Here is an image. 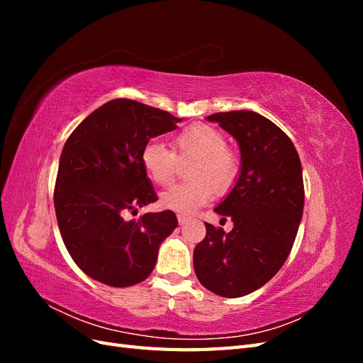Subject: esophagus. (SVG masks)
<instances>
[{
	"instance_id": "obj_1",
	"label": "esophagus",
	"mask_w": 363,
	"mask_h": 363,
	"mask_svg": "<svg viewBox=\"0 0 363 363\" xmlns=\"http://www.w3.org/2000/svg\"><path fill=\"white\" fill-rule=\"evenodd\" d=\"M177 219H179V224H180V225H183V224L188 223V216H186V215L179 213V215H177Z\"/></svg>"
}]
</instances>
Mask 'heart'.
Here are the masks:
<instances>
[{
  "label": "heart",
  "instance_id": "b5f03b06",
  "mask_svg": "<svg viewBox=\"0 0 363 363\" xmlns=\"http://www.w3.org/2000/svg\"><path fill=\"white\" fill-rule=\"evenodd\" d=\"M177 156H195L188 177L191 182L175 184L160 196L167 211L191 215L212 200L213 191L221 194L233 184L238 160L228 151L223 131L207 124H192L182 130L174 140ZM140 163L150 180L167 188L175 177L177 157L159 140H150L140 151Z\"/></svg>",
  "mask_w": 363,
  "mask_h": 363
}]
</instances>
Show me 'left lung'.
I'll list each match as a JSON object with an SVG mask.
<instances>
[{"label":"left lung","instance_id":"8db88e82","mask_svg":"<svg viewBox=\"0 0 363 363\" xmlns=\"http://www.w3.org/2000/svg\"><path fill=\"white\" fill-rule=\"evenodd\" d=\"M206 119L236 139L240 172L215 207L232 219V232L204 223L194 269L206 289L238 298L262 288L286 262L303 216V169L292 140L268 118L233 111Z\"/></svg>","mask_w":363,"mask_h":363}]
</instances>
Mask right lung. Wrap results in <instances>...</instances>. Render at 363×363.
I'll use <instances>...</instances> for the list:
<instances>
[{
	"instance_id": "right-lung-1",
	"label": "right lung",
	"mask_w": 363,
	"mask_h": 363,
	"mask_svg": "<svg viewBox=\"0 0 363 363\" xmlns=\"http://www.w3.org/2000/svg\"><path fill=\"white\" fill-rule=\"evenodd\" d=\"M182 118L125 98L98 107L63 147L54 207L62 239L84 274L107 286L144 281L159 247L179 225L171 211L124 215L157 201L142 168L140 151L151 138L177 128Z\"/></svg>"
}]
</instances>
